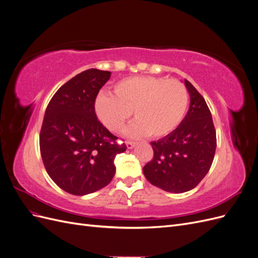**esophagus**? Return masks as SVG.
Here are the masks:
<instances>
[{"label":"esophagus","instance_id":"34e87169","mask_svg":"<svg viewBox=\"0 0 258 258\" xmlns=\"http://www.w3.org/2000/svg\"><path fill=\"white\" fill-rule=\"evenodd\" d=\"M136 144L137 143L135 141H126V145H127V147L129 148V150H130V148H132V147H135Z\"/></svg>","mask_w":258,"mask_h":258}]
</instances>
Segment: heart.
<instances>
[{
	"instance_id": "1",
	"label": "heart",
	"mask_w": 258,
	"mask_h": 258,
	"mask_svg": "<svg viewBox=\"0 0 258 258\" xmlns=\"http://www.w3.org/2000/svg\"><path fill=\"white\" fill-rule=\"evenodd\" d=\"M115 96L101 93L96 112L104 126L120 131L134 111L137 121L129 129L132 136L162 138L173 132L184 119L189 102L186 86L166 77L136 76L114 86Z\"/></svg>"
}]
</instances>
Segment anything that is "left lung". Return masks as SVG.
<instances>
[{
  "mask_svg": "<svg viewBox=\"0 0 258 258\" xmlns=\"http://www.w3.org/2000/svg\"><path fill=\"white\" fill-rule=\"evenodd\" d=\"M190 106L181 124L170 135L152 142L154 156L143 167L151 184L171 192L195 188L212 166L216 131L210 108L198 90L185 80Z\"/></svg>",
  "mask_w": 258,
  "mask_h": 258,
  "instance_id": "8db88e82",
  "label": "left lung"
}]
</instances>
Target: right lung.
Masks as SVG:
<instances>
[{
	"label": "right lung",
	"mask_w": 258,
	"mask_h": 258,
	"mask_svg": "<svg viewBox=\"0 0 258 258\" xmlns=\"http://www.w3.org/2000/svg\"><path fill=\"white\" fill-rule=\"evenodd\" d=\"M111 72L89 69L54 93L46 107L40 151L46 171L64 191L84 196L110 184L116 155L126 151L98 119L95 103Z\"/></svg>",
	"instance_id": "obj_1"
}]
</instances>
